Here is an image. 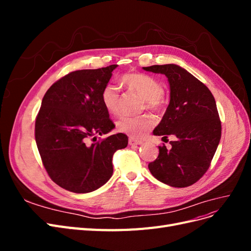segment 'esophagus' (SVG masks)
Wrapping results in <instances>:
<instances>
[{"mask_svg":"<svg viewBox=\"0 0 251 251\" xmlns=\"http://www.w3.org/2000/svg\"><path fill=\"white\" fill-rule=\"evenodd\" d=\"M128 144H130V146H140V144H142V141L134 139V138H130L128 139Z\"/></svg>","mask_w":251,"mask_h":251,"instance_id":"esophagus-1","label":"esophagus"}]
</instances>
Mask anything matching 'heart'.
I'll return each mask as SVG.
<instances>
[{
  "instance_id": "1",
  "label": "heart",
  "mask_w": 251,
  "mask_h": 251,
  "mask_svg": "<svg viewBox=\"0 0 251 251\" xmlns=\"http://www.w3.org/2000/svg\"><path fill=\"white\" fill-rule=\"evenodd\" d=\"M125 85L137 92L146 100L147 108L151 111L160 110L162 105L161 97L164 93L162 83L153 76L143 73H127L121 78ZM103 107L111 114H118L120 111L119 90L115 85L105 86L101 92ZM153 120L149 116L131 117L121 116L116 121V130L130 137L138 138L151 130Z\"/></svg>"
}]
</instances>
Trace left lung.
Instances as JSON below:
<instances>
[{
    "mask_svg": "<svg viewBox=\"0 0 251 251\" xmlns=\"http://www.w3.org/2000/svg\"><path fill=\"white\" fill-rule=\"evenodd\" d=\"M143 70L164 74L170 83V104L153 134L168 138L171 149L159 147L149 164L153 176L173 187L196 183L208 170L221 139V121L209 89L180 66L154 65Z\"/></svg>",
    "mask_w": 251,
    "mask_h": 251,
    "instance_id": "left-lung-1",
    "label": "left lung"
}]
</instances>
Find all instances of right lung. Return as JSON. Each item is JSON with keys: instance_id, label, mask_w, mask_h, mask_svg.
Listing matches in <instances>:
<instances>
[{"instance_id": "add662e5", "label": "right lung", "mask_w": 251, "mask_h": 251, "mask_svg": "<svg viewBox=\"0 0 251 251\" xmlns=\"http://www.w3.org/2000/svg\"><path fill=\"white\" fill-rule=\"evenodd\" d=\"M116 67L67 74L42 100L35 120L36 146L50 178L69 192L86 194L107 183L113 175L114 153L127 146L123 133L89 143L115 127L101 92Z\"/></svg>"}]
</instances>
